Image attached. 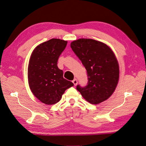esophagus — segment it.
Wrapping results in <instances>:
<instances>
[{
	"mask_svg": "<svg viewBox=\"0 0 146 146\" xmlns=\"http://www.w3.org/2000/svg\"><path fill=\"white\" fill-rule=\"evenodd\" d=\"M72 83H74V85L75 86H76L77 85V83H78V81H77V80L76 78H75V79H74V80H72Z\"/></svg>",
	"mask_w": 146,
	"mask_h": 146,
	"instance_id": "obj_1",
	"label": "esophagus"
}]
</instances>
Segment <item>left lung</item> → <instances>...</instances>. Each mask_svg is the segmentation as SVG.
Returning <instances> with one entry per match:
<instances>
[{"label": "left lung", "mask_w": 146, "mask_h": 146, "mask_svg": "<svg viewBox=\"0 0 146 146\" xmlns=\"http://www.w3.org/2000/svg\"><path fill=\"white\" fill-rule=\"evenodd\" d=\"M70 47L88 74V85H78L77 90L91 104L108 99L115 90L119 77V64L113 50L104 42L86 38L72 41Z\"/></svg>", "instance_id": "1"}]
</instances>
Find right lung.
<instances>
[{"label": "right lung", "mask_w": 146, "mask_h": 146, "mask_svg": "<svg viewBox=\"0 0 146 146\" xmlns=\"http://www.w3.org/2000/svg\"><path fill=\"white\" fill-rule=\"evenodd\" d=\"M68 42L53 38L38 45L30 56L28 80L31 91L41 102L53 105L61 99L64 91L74 86L63 78L57 61Z\"/></svg>", "instance_id": "1"}]
</instances>
